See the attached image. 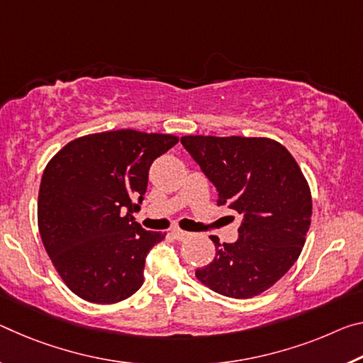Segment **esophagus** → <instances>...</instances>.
<instances>
[{"label": "esophagus", "mask_w": 363, "mask_h": 363, "mask_svg": "<svg viewBox=\"0 0 363 363\" xmlns=\"http://www.w3.org/2000/svg\"><path fill=\"white\" fill-rule=\"evenodd\" d=\"M171 234L174 235V239H177V240H184V239H187L189 238V233H186V231H182V229H172L171 231Z\"/></svg>", "instance_id": "esophagus-1"}]
</instances>
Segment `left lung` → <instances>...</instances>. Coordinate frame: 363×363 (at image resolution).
I'll list each match as a JSON object with an SVG mask.
<instances>
[{"mask_svg":"<svg viewBox=\"0 0 363 363\" xmlns=\"http://www.w3.org/2000/svg\"><path fill=\"white\" fill-rule=\"evenodd\" d=\"M184 148L216 187L218 205L242 216L239 239L216 247L195 276L218 294L249 298L289 272L312 218V195L294 157L267 137L184 135Z\"/></svg>","mask_w":363,"mask_h":363,"instance_id":"left-lung-1","label":"left lung"}]
</instances>
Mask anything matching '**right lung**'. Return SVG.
<instances>
[{"mask_svg":"<svg viewBox=\"0 0 363 363\" xmlns=\"http://www.w3.org/2000/svg\"><path fill=\"white\" fill-rule=\"evenodd\" d=\"M176 135L108 130L69 142L50 160L38 192V231L74 294L116 303L143 284L145 257L163 233L145 231L140 210L148 169Z\"/></svg>","mask_w":363,"mask_h":363,"instance_id":"right-lung-1","label":"right lung"}]
</instances>
